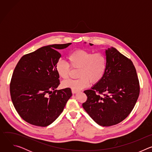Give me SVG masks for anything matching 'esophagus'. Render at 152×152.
I'll use <instances>...</instances> for the list:
<instances>
[{"label":"esophagus","instance_id":"34e87169","mask_svg":"<svg viewBox=\"0 0 152 152\" xmlns=\"http://www.w3.org/2000/svg\"><path fill=\"white\" fill-rule=\"evenodd\" d=\"M77 91H77V90H73V89L72 90V92L73 94H75V93H76Z\"/></svg>","mask_w":152,"mask_h":152}]
</instances>
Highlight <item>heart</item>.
Returning a JSON list of instances; mask_svg holds the SVG:
<instances>
[{
  "label": "heart",
  "instance_id": "b5f03b06",
  "mask_svg": "<svg viewBox=\"0 0 152 152\" xmlns=\"http://www.w3.org/2000/svg\"><path fill=\"white\" fill-rule=\"evenodd\" d=\"M70 64L62 59H59L55 65V70L62 79L69 77L71 67L79 69L77 79H69L62 82L65 88L78 90L86 87L91 83L99 82L103 77L107 67V59L101 52L94 53L84 49H77L68 56Z\"/></svg>",
  "mask_w": 152,
  "mask_h": 152
}]
</instances>
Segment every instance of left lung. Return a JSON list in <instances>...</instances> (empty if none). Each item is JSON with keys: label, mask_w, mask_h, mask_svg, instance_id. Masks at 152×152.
<instances>
[{"label": "left lung", "mask_w": 152, "mask_h": 152, "mask_svg": "<svg viewBox=\"0 0 152 152\" xmlns=\"http://www.w3.org/2000/svg\"><path fill=\"white\" fill-rule=\"evenodd\" d=\"M106 56L104 75L91 90L83 91L87 100L82 106L96 123L106 127L120 123L131 113L140 88L131 59L114 48L106 50Z\"/></svg>", "instance_id": "left-lung-1"}]
</instances>
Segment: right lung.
Wrapping results in <instances>:
<instances>
[{
    "mask_svg": "<svg viewBox=\"0 0 152 152\" xmlns=\"http://www.w3.org/2000/svg\"><path fill=\"white\" fill-rule=\"evenodd\" d=\"M70 45L42 47L18 62L10 82V94L15 110L28 123L49 126L61 114L72 96L69 88L56 90L60 82L55 65L61 56L57 49Z\"/></svg>",
    "mask_w": 152,
    "mask_h": 152,
    "instance_id": "1",
    "label": "right lung"
}]
</instances>
